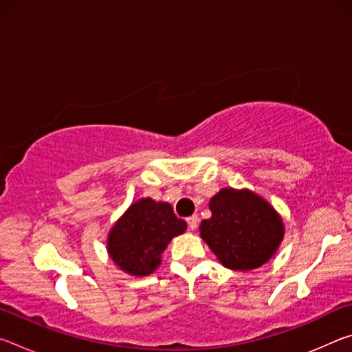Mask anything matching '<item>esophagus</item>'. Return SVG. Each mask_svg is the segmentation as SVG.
I'll return each mask as SVG.
<instances>
[{
  "label": "esophagus",
  "instance_id": "obj_1",
  "mask_svg": "<svg viewBox=\"0 0 352 352\" xmlns=\"http://www.w3.org/2000/svg\"><path fill=\"white\" fill-rule=\"evenodd\" d=\"M186 223L189 226V230H195V228H197V225H199V217L194 214V216H190V217L186 219Z\"/></svg>",
  "mask_w": 352,
  "mask_h": 352
}]
</instances>
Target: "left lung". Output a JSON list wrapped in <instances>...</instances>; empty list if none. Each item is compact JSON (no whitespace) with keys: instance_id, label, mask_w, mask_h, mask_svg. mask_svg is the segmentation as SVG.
<instances>
[{"instance_id":"obj_1","label":"left lung","mask_w":352,"mask_h":352,"mask_svg":"<svg viewBox=\"0 0 352 352\" xmlns=\"http://www.w3.org/2000/svg\"><path fill=\"white\" fill-rule=\"evenodd\" d=\"M212 216L200 236L231 270H253L272 258L284 226L275 210L250 190L222 189L210 201Z\"/></svg>"}]
</instances>
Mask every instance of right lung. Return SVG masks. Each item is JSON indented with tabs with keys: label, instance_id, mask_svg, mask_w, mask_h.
Here are the masks:
<instances>
[{
	"label": "right lung",
	"instance_id": "1",
	"mask_svg": "<svg viewBox=\"0 0 352 352\" xmlns=\"http://www.w3.org/2000/svg\"><path fill=\"white\" fill-rule=\"evenodd\" d=\"M186 230L169 204L142 199L129 208L109 236L111 259L124 272L146 276L160 265L162 253L174 236Z\"/></svg>",
	"mask_w": 352,
	"mask_h": 352
}]
</instances>
